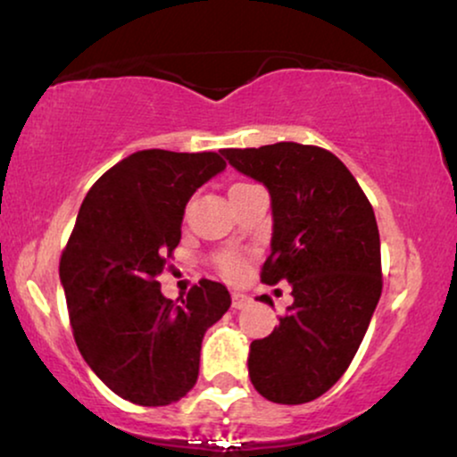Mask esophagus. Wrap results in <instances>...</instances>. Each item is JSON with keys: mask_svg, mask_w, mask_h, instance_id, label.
Segmentation results:
<instances>
[{"mask_svg": "<svg viewBox=\"0 0 457 457\" xmlns=\"http://www.w3.org/2000/svg\"><path fill=\"white\" fill-rule=\"evenodd\" d=\"M250 302H252V298H250V295H245V294H235L233 295V308H237V311L245 308L247 304H250Z\"/></svg>", "mask_w": 457, "mask_h": 457, "instance_id": "1", "label": "esophagus"}]
</instances>
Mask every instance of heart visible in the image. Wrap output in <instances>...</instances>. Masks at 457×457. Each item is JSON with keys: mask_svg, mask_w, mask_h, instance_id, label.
<instances>
[{"mask_svg": "<svg viewBox=\"0 0 457 457\" xmlns=\"http://www.w3.org/2000/svg\"><path fill=\"white\" fill-rule=\"evenodd\" d=\"M222 270L227 272V275H239L241 270V260L237 256H228L222 260Z\"/></svg>", "mask_w": 457, "mask_h": 457, "instance_id": "heart-1", "label": "heart"}]
</instances>
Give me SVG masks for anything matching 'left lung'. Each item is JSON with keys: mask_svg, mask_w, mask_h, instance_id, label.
Wrapping results in <instances>:
<instances>
[{"mask_svg": "<svg viewBox=\"0 0 457 457\" xmlns=\"http://www.w3.org/2000/svg\"><path fill=\"white\" fill-rule=\"evenodd\" d=\"M220 153L269 191L262 281H287L294 295L272 334L250 345V380L264 399L300 405L340 380L370 328L382 294L376 216L346 165L319 146L277 142ZM258 300L270 304L269 295Z\"/></svg>", "mask_w": 457, "mask_h": 457, "instance_id": "left-lung-1", "label": "left lung"}]
</instances>
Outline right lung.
I'll return each mask as SVG.
<instances>
[{"label": "right lung", "instance_id": "add662e5", "mask_svg": "<svg viewBox=\"0 0 457 457\" xmlns=\"http://www.w3.org/2000/svg\"><path fill=\"white\" fill-rule=\"evenodd\" d=\"M224 168L218 153H132L94 182L62 252L77 348L136 405H170L195 386L205 331L230 306L222 283L204 279L178 300L157 283L188 199Z\"/></svg>", "mask_w": 457, "mask_h": 457}]
</instances>
